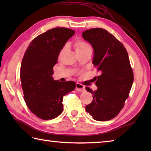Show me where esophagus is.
<instances>
[{
    "label": "esophagus",
    "mask_w": 151,
    "mask_h": 151,
    "mask_svg": "<svg viewBox=\"0 0 151 151\" xmlns=\"http://www.w3.org/2000/svg\"><path fill=\"white\" fill-rule=\"evenodd\" d=\"M76 90L79 92H84L85 91V88L83 85L79 83H76Z\"/></svg>",
    "instance_id": "obj_1"
}]
</instances>
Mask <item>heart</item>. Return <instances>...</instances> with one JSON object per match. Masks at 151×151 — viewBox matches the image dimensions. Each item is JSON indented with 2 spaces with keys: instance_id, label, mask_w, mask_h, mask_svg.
Here are the masks:
<instances>
[{
  "instance_id": "1",
  "label": "heart",
  "mask_w": 151,
  "mask_h": 151,
  "mask_svg": "<svg viewBox=\"0 0 151 151\" xmlns=\"http://www.w3.org/2000/svg\"><path fill=\"white\" fill-rule=\"evenodd\" d=\"M74 47H75V49L77 54L80 52H86V51L88 50H92L91 46L89 45L87 42H86L85 41L82 40H76L75 43H74ZM64 50H65V48H63L62 50L60 51V55L63 54Z\"/></svg>"
}]
</instances>
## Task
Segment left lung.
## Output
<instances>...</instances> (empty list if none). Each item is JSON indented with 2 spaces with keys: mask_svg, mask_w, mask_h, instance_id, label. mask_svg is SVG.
Masks as SVG:
<instances>
[{
  "mask_svg": "<svg viewBox=\"0 0 151 151\" xmlns=\"http://www.w3.org/2000/svg\"><path fill=\"white\" fill-rule=\"evenodd\" d=\"M82 35L93 47V64L100 72L95 80L97 90L85 88L93 97L86 106V111L96 121H109L123 108L133 83L127 51L119 40L103 29L86 30Z\"/></svg>",
  "mask_w": 151,
  "mask_h": 151,
  "instance_id": "obj_1",
  "label": "left lung"
}]
</instances>
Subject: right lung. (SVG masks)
<instances>
[{
	"label": "right lung",
	"instance_id": "1",
	"mask_svg": "<svg viewBox=\"0 0 151 151\" xmlns=\"http://www.w3.org/2000/svg\"><path fill=\"white\" fill-rule=\"evenodd\" d=\"M75 32L64 27L50 29L33 39L24 52L20 73L24 99L30 111L41 119L59 116L63 96L76 88L75 82L62 83L52 76L60 50Z\"/></svg>",
	"mask_w": 151,
	"mask_h": 151
}]
</instances>
